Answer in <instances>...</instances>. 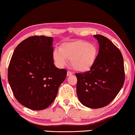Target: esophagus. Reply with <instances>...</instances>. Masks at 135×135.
Returning <instances> with one entry per match:
<instances>
[{"label": "esophagus", "mask_w": 135, "mask_h": 135, "mask_svg": "<svg viewBox=\"0 0 135 135\" xmlns=\"http://www.w3.org/2000/svg\"><path fill=\"white\" fill-rule=\"evenodd\" d=\"M72 75H73V73L70 72V71H68L67 73H66V75H67V77H69V76Z\"/></svg>", "instance_id": "obj_1"}]
</instances>
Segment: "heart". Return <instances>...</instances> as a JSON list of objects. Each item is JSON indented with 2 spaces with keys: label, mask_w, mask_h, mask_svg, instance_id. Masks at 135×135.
Here are the masks:
<instances>
[{
  "label": "heart",
  "mask_w": 135,
  "mask_h": 135,
  "mask_svg": "<svg viewBox=\"0 0 135 135\" xmlns=\"http://www.w3.org/2000/svg\"><path fill=\"white\" fill-rule=\"evenodd\" d=\"M97 50L93 44L85 41H77L63 44L59 50L53 51V59L60 67H63L70 61L75 70L79 72L89 71L96 60Z\"/></svg>",
  "instance_id": "1"
}]
</instances>
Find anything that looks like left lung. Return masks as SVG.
Instances as JSON below:
<instances>
[{"mask_svg":"<svg viewBox=\"0 0 135 135\" xmlns=\"http://www.w3.org/2000/svg\"><path fill=\"white\" fill-rule=\"evenodd\" d=\"M94 37L99 45L95 62L88 72L75 75L80 103L87 108L98 109L109 104L121 90L124 69L122 54L114 44L102 35Z\"/></svg>","mask_w":135,"mask_h":135,"instance_id":"8db88e82","label":"left lung"}]
</instances>
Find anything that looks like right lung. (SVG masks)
I'll return each mask as SVG.
<instances>
[{"label": "right lung", "mask_w": 135, "mask_h": 135, "mask_svg": "<svg viewBox=\"0 0 135 135\" xmlns=\"http://www.w3.org/2000/svg\"><path fill=\"white\" fill-rule=\"evenodd\" d=\"M53 38L34 36L17 45L8 69V81L21 104L35 111L48 108L65 80L66 70L54 65Z\"/></svg>", "instance_id": "obj_1"}]
</instances>
